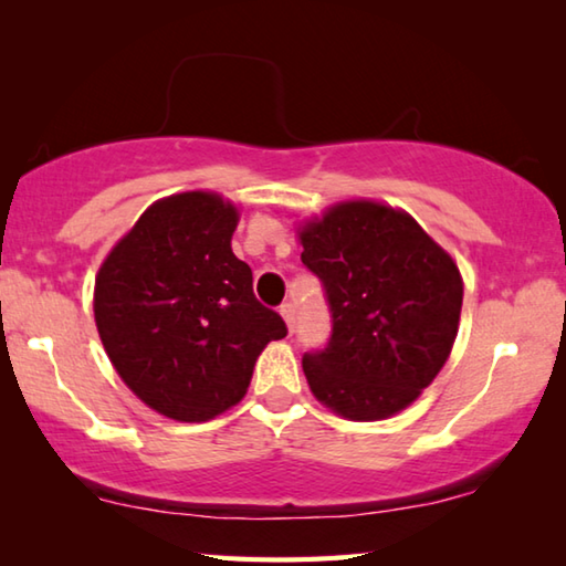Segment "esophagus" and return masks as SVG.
<instances>
[{
    "mask_svg": "<svg viewBox=\"0 0 566 566\" xmlns=\"http://www.w3.org/2000/svg\"><path fill=\"white\" fill-rule=\"evenodd\" d=\"M280 314H282V319L286 322V329L294 332V306H292L290 302H284V304L280 306Z\"/></svg>",
    "mask_w": 566,
    "mask_h": 566,
    "instance_id": "obj_1",
    "label": "esophagus"
}]
</instances>
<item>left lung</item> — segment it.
Here are the masks:
<instances>
[{"instance_id":"left-lung-1","label":"left lung","mask_w":566,"mask_h":566,"mask_svg":"<svg viewBox=\"0 0 566 566\" xmlns=\"http://www.w3.org/2000/svg\"><path fill=\"white\" fill-rule=\"evenodd\" d=\"M296 237L332 310L327 349L302 359L312 395L352 421L399 415L454 347L464 282L452 254L375 199L332 205L302 219Z\"/></svg>"}]
</instances>
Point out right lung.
Segmentation results:
<instances>
[{
  "label": "right lung",
  "mask_w": 566,
  "mask_h": 566,
  "mask_svg": "<svg viewBox=\"0 0 566 566\" xmlns=\"http://www.w3.org/2000/svg\"><path fill=\"white\" fill-rule=\"evenodd\" d=\"M239 207L217 191L149 205L94 280L104 352L134 397L177 421H209L247 395L264 347L286 337L232 252Z\"/></svg>",
  "instance_id": "right-lung-1"
}]
</instances>
